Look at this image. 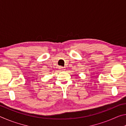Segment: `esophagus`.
I'll use <instances>...</instances> for the list:
<instances>
[{
    "instance_id": "34e87169",
    "label": "esophagus",
    "mask_w": 126,
    "mask_h": 126,
    "mask_svg": "<svg viewBox=\"0 0 126 126\" xmlns=\"http://www.w3.org/2000/svg\"><path fill=\"white\" fill-rule=\"evenodd\" d=\"M59 69H60L61 71H64V70H65L64 68L63 67H59Z\"/></svg>"
}]
</instances>
